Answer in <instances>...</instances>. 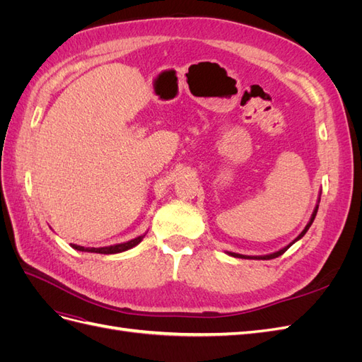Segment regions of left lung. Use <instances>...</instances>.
<instances>
[{
	"mask_svg": "<svg viewBox=\"0 0 362 362\" xmlns=\"http://www.w3.org/2000/svg\"><path fill=\"white\" fill-rule=\"evenodd\" d=\"M320 194H322V192H320ZM319 194V196H320ZM319 202H320V198H319V201H317V204H315V208H314V211H313V214H311V218H310V222L306 223V226L303 228V231L296 237L291 243H288L286 247H282V249H279V250H276V252H273V254H267V255H242V254H235V252H226L228 255H231V257H235V258H245V259H272V258H278L279 255H282L284 252H286L290 246H293L296 242H298V240H300L305 234H306V231H308L310 229V226L313 225V222H314V218H315V214H317V210H319Z\"/></svg>",
	"mask_w": 362,
	"mask_h": 362,
	"instance_id": "1",
	"label": "left lung"
}]
</instances>
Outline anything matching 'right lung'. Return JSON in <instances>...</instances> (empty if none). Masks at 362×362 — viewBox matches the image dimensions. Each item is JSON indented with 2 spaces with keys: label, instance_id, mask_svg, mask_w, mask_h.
<instances>
[{
  "label": "right lung",
  "instance_id": "obj_1",
  "mask_svg": "<svg viewBox=\"0 0 362 362\" xmlns=\"http://www.w3.org/2000/svg\"><path fill=\"white\" fill-rule=\"evenodd\" d=\"M146 235V233L144 235H139L133 240H128L125 243H119V245H113V246H105V247H84V246H78V245H71L74 249L80 250V252H93V254H119V252H125L131 247L137 246L144 237Z\"/></svg>",
  "mask_w": 362,
  "mask_h": 362
}]
</instances>
